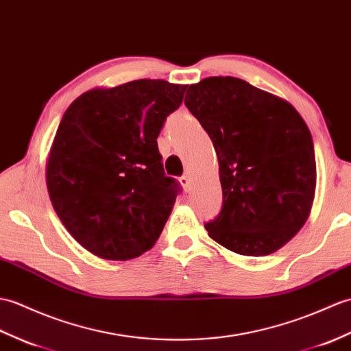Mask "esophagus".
I'll use <instances>...</instances> for the list:
<instances>
[{
  "mask_svg": "<svg viewBox=\"0 0 351 351\" xmlns=\"http://www.w3.org/2000/svg\"><path fill=\"white\" fill-rule=\"evenodd\" d=\"M179 181H181V184H182L185 191H190V176H189V175H182L181 179H179Z\"/></svg>",
  "mask_w": 351,
  "mask_h": 351,
  "instance_id": "obj_1",
  "label": "esophagus"
}]
</instances>
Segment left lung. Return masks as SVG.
<instances>
[{"label": "left lung", "instance_id": "8db88e82", "mask_svg": "<svg viewBox=\"0 0 351 351\" xmlns=\"http://www.w3.org/2000/svg\"><path fill=\"white\" fill-rule=\"evenodd\" d=\"M185 106L214 143L223 189L219 214L205 224L219 245L267 256L311 213L315 154L311 133L290 103L238 77L190 85Z\"/></svg>", "mask_w": 351, "mask_h": 351}]
</instances>
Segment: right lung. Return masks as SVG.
<instances>
[{"label":"right lung","instance_id":"obj_1","mask_svg":"<svg viewBox=\"0 0 351 351\" xmlns=\"http://www.w3.org/2000/svg\"><path fill=\"white\" fill-rule=\"evenodd\" d=\"M185 89L138 79L91 89L65 110L47 191L65 229L93 254L134 258L158 239L181 186L165 173L157 137Z\"/></svg>","mask_w":351,"mask_h":351}]
</instances>
